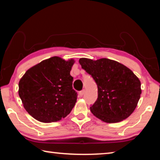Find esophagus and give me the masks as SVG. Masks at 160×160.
Here are the masks:
<instances>
[{"instance_id":"esophagus-1","label":"esophagus","mask_w":160,"mask_h":160,"mask_svg":"<svg viewBox=\"0 0 160 160\" xmlns=\"http://www.w3.org/2000/svg\"><path fill=\"white\" fill-rule=\"evenodd\" d=\"M84 94H85V90H82V91H80L79 92V94L80 97H82L84 95Z\"/></svg>"}]
</instances>
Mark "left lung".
Instances as JSON below:
<instances>
[{
  "label": "left lung",
  "mask_w": 160,
  "mask_h": 160,
  "mask_svg": "<svg viewBox=\"0 0 160 160\" xmlns=\"http://www.w3.org/2000/svg\"><path fill=\"white\" fill-rule=\"evenodd\" d=\"M79 63L92 75L98 88V98L90 111L106 123H117L134 112L141 94V83L131 69L108 58H82Z\"/></svg>",
  "instance_id": "left-lung-1"
}]
</instances>
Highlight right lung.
Wrapping results in <instances>:
<instances>
[{
	"instance_id": "add662e5",
	"label": "right lung",
	"mask_w": 160,
	"mask_h": 160,
	"mask_svg": "<svg viewBox=\"0 0 160 160\" xmlns=\"http://www.w3.org/2000/svg\"><path fill=\"white\" fill-rule=\"evenodd\" d=\"M74 59L58 56L42 61L26 71L19 82L18 94L25 110L43 123L60 121L77 101L70 72Z\"/></svg>"
}]
</instances>
